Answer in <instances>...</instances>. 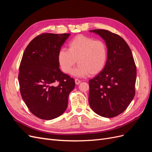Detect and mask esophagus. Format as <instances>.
Here are the masks:
<instances>
[{
  "label": "esophagus",
  "mask_w": 152,
  "mask_h": 152,
  "mask_svg": "<svg viewBox=\"0 0 152 152\" xmlns=\"http://www.w3.org/2000/svg\"><path fill=\"white\" fill-rule=\"evenodd\" d=\"M75 84H77V85H79L80 82H81V81L79 80V79H75Z\"/></svg>",
  "instance_id": "esophagus-1"
}]
</instances>
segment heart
<instances>
[{"label":"heart","instance_id":"obj_1","mask_svg":"<svg viewBox=\"0 0 152 152\" xmlns=\"http://www.w3.org/2000/svg\"><path fill=\"white\" fill-rule=\"evenodd\" d=\"M58 58L62 70L66 73H71L77 60L79 65L73 72L75 75H96L102 72L106 65L108 49L102 40L79 35L69 42L68 50H59Z\"/></svg>","mask_w":152,"mask_h":152}]
</instances>
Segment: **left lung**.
Segmentation results:
<instances>
[{
	"mask_svg": "<svg viewBox=\"0 0 152 152\" xmlns=\"http://www.w3.org/2000/svg\"><path fill=\"white\" fill-rule=\"evenodd\" d=\"M91 31L104 40L108 58L103 70L89 81V105L99 115L112 118L125 111L135 95V62L121 36L103 29Z\"/></svg>",
	"mask_w": 152,
	"mask_h": 152,
	"instance_id": "1",
	"label": "left lung"
}]
</instances>
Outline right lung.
Wrapping results in <instances>:
<instances>
[{
	"mask_svg": "<svg viewBox=\"0 0 152 152\" xmlns=\"http://www.w3.org/2000/svg\"><path fill=\"white\" fill-rule=\"evenodd\" d=\"M70 34L44 33L25 49L19 68L21 97L35 116L51 120L66 110L75 80L59 69L58 53Z\"/></svg>",
	"mask_w": 152,
	"mask_h": 152,
	"instance_id": "add662e5",
	"label": "right lung"
}]
</instances>
